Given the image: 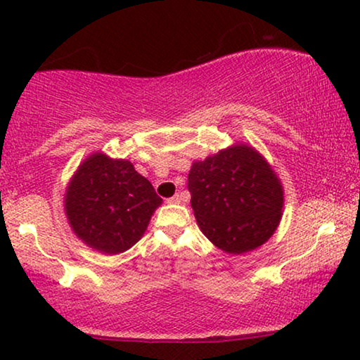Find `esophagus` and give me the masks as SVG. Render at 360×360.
I'll return each instance as SVG.
<instances>
[{"mask_svg":"<svg viewBox=\"0 0 360 360\" xmlns=\"http://www.w3.org/2000/svg\"><path fill=\"white\" fill-rule=\"evenodd\" d=\"M180 200H181V196H180V195H174V196H172V198H169L167 201H169L170 205H179V203H180Z\"/></svg>","mask_w":360,"mask_h":360,"instance_id":"esophagus-1","label":"esophagus"}]
</instances>
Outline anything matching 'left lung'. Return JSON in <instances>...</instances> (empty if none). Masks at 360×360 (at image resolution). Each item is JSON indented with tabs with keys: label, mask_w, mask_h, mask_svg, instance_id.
I'll list each match as a JSON object with an SVG mask.
<instances>
[{
	"label": "left lung",
	"mask_w": 360,
	"mask_h": 360,
	"mask_svg": "<svg viewBox=\"0 0 360 360\" xmlns=\"http://www.w3.org/2000/svg\"><path fill=\"white\" fill-rule=\"evenodd\" d=\"M188 191L201 233L228 254L260 248L282 219V181L252 146L234 144L193 162Z\"/></svg>",
	"instance_id": "1"
}]
</instances>
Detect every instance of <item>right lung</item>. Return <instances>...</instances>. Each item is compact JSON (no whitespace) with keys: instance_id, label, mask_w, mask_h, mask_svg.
<instances>
[{"instance_id":"obj_1","label":"right lung","mask_w":360,"mask_h":360,"mask_svg":"<svg viewBox=\"0 0 360 360\" xmlns=\"http://www.w3.org/2000/svg\"><path fill=\"white\" fill-rule=\"evenodd\" d=\"M162 198L126 159L93 152L78 165L63 195L68 224L78 239L115 255L144 236Z\"/></svg>"}]
</instances>
